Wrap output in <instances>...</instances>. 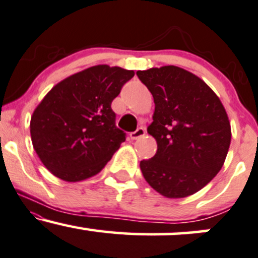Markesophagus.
I'll return each instance as SVG.
<instances>
[{
	"instance_id": "obj_1",
	"label": "esophagus",
	"mask_w": 258,
	"mask_h": 258,
	"mask_svg": "<svg viewBox=\"0 0 258 258\" xmlns=\"http://www.w3.org/2000/svg\"><path fill=\"white\" fill-rule=\"evenodd\" d=\"M144 136L145 130L143 128V127H139V128H137L135 132H132L131 135H130V137H131V139H141L142 137H144Z\"/></svg>"
}]
</instances>
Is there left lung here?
I'll use <instances>...</instances> for the list:
<instances>
[{
    "label": "left lung",
    "instance_id": "1",
    "mask_svg": "<svg viewBox=\"0 0 258 258\" xmlns=\"http://www.w3.org/2000/svg\"><path fill=\"white\" fill-rule=\"evenodd\" d=\"M154 97L148 133L157 151L141 161V170L155 191L185 198L214 179L231 144V123L218 95L200 77L176 66L138 71Z\"/></svg>",
    "mask_w": 258,
    "mask_h": 258
}]
</instances>
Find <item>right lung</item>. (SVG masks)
<instances>
[{
  "mask_svg": "<svg viewBox=\"0 0 258 258\" xmlns=\"http://www.w3.org/2000/svg\"><path fill=\"white\" fill-rule=\"evenodd\" d=\"M133 71L97 64L61 80L37 105L31 141L45 168L61 180L82 181L98 174L125 142L111 102Z\"/></svg>",
  "mask_w": 258,
  "mask_h": 258,
  "instance_id": "add662e5",
  "label": "right lung"
}]
</instances>
